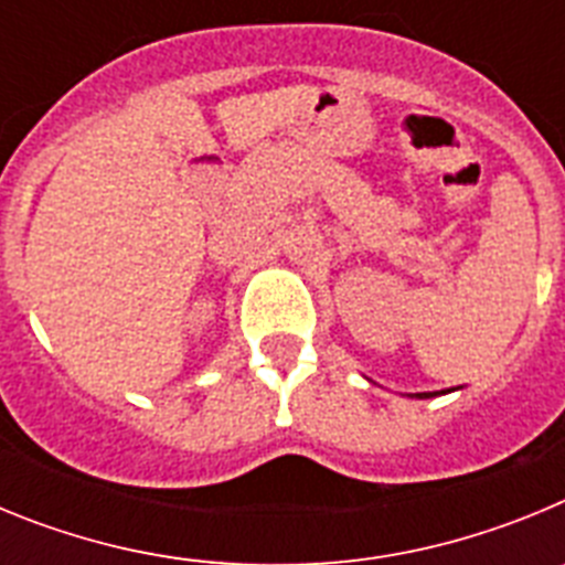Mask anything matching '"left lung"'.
I'll use <instances>...</instances> for the list:
<instances>
[{
	"label": "left lung",
	"mask_w": 565,
	"mask_h": 565,
	"mask_svg": "<svg viewBox=\"0 0 565 565\" xmlns=\"http://www.w3.org/2000/svg\"><path fill=\"white\" fill-rule=\"evenodd\" d=\"M418 396H422V393H418ZM430 396H433V393H430ZM422 398H427V393H424V396Z\"/></svg>",
	"instance_id": "8db88e82"
}]
</instances>
